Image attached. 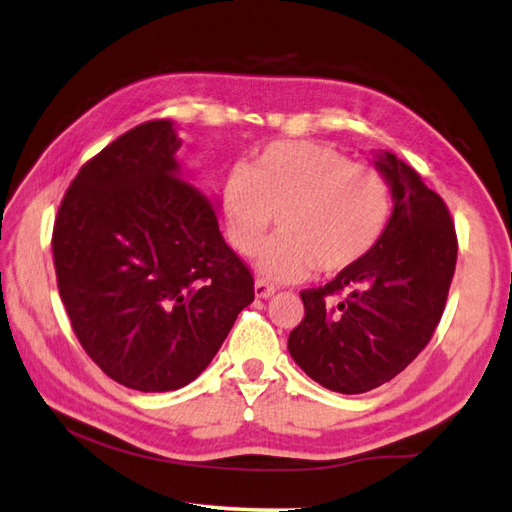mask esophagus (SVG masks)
I'll return each instance as SVG.
<instances>
[{
	"instance_id": "1",
	"label": "esophagus",
	"mask_w": 512,
	"mask_h": 512,
	"mask_svg": "<svg viewBox=\"0 0 512 512\" xmlns=\"http://www.w3.org/2000/svg\"><path fill=\"white\" fill-rule=\"evenodd\" d=\"M275 292H277V288L266 284L264 279H257V281H255V297H257V299H268V297H273Z\"/></svg>"
}]
</instances>
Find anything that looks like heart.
<instances>
[{
    "instance_id": "b5f03b06",
    "label": "heart",
    "mask_w": 512,
    "mask_h": 512,
    "mask_svg": "<svg viewBox=\"0 0 512 512\" xmlns=\"http://www.w3.org/2000/svg\"><path fill=\"white\" fill-rule=\"evenodd\" d=\"M391 211L383 173L319 143L270 145L248 169L228 171L222 187L226 237L237 253L253 255L279 217L281 235L257 255V270L273 281L303 279L314 266L339 275L361 264Z\"/></svg>"
}]
</instances>
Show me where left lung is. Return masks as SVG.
Wrapping results in <instances>:
<instances>
[{
    "label": "left lung",
    "mask_w": 512,
    "mask_h": 512,
    "mask_svg": "<svg viewBox=\"0 0 512 512\" xmlns=\"http://www.w3.org/2000/svg\"><path fill=\"white\" fill-rule=\"evenodd\" d=\"M391 187L385 235L361 264L303 290L306 317L288 336L295 363L339 394H365L400 374L436 332L458 259L447 204L407 162L378 151ZM343 294L339 304L327 299Z\"/></svg>",
    "instance_id": "left-lung-1"
}]
</instances>
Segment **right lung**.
<instances>
[{
    "instance_id": "1",
    "label": "right lung",
    "mask_w": 512,
    "mask_h": 512,
    "mask_svg": "<svg viewBox=\"0 0 512 512\" xmlns=\"http://www.w3.org/2000/svg\"><path fill=\"white\" fill-rule=\"evenodd\" d=\"M180 145L171 121L129 129L76 173L52 231L76 339L112 380L147 394L198 378L255 299Z\"/></svg>"
}]
</instances>
